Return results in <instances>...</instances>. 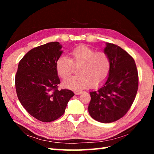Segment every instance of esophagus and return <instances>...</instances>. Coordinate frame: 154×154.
Instances as JSON below:
<instances>
[{"instance_id": "1", "label": "esophagus", "mask_w": 154, "mask_h": 154, "mask_svg": "<svg viewBox=\"0 0 154 154\" xmlns=\"http://www.w3.org/2000/svg\"><path fill=\"white\" fill-rule=\"evenodd\" d=\"M74 93L75 95H79L82 93V91H75Z\"/></svg>"}]
</instances>
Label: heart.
<instances>
[{
	"mask_svg": "<svg viewBox=\"0 0 154 154\" xmlns=\"http://www.w3.org/2000/svg\"><path fill=\"white\" fill-rule=\"evenodd\" d=\"M71 58L61 56L57 59V73L62 79L71 75L72 68L79 66L77 76L71 77L62 82L67 89L79 90L89 87H98L107 79L111 70V60L103 51L96 52L85 45L77 46L71 52Z\"/></svg>",
	"mask_w": 154,
	"mask_h": 154,
	"instance_id": "obj_1",
	"label": "heart"
}]
</instances>
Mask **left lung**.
<instances>
[{
	"label": "left lung",
	"mask_w": 154,
	"mask_h": 154,
	"mask_svg": "<svg viewBox=\"0 0 154 154\" xmlns=\"http://www.w3.org/2000/svg\"><path fill=\"white\" fill-rule=\"evenodd\" d=\"M104 52L110 58V72L102 87L90 92L88 112L96 121L111 123L130 109L136 97L139 77L134 59L120 47L106 43Z\"/></svg>",
	"instance_id": "obj_1"
}]
</instances>
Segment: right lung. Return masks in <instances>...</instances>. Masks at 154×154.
Masks as SVG:
<instances>
[{
    "label": "right lung",
    "mask_w": 154,
    "mask_h": 154,
    "mask_svg": "<svg viewBox=\"0 0 154 154\" xmlns=\"http://www.w3.org/2000/svg\"><path fill=\"white\" fill-rule=\"evenodd\" d=\"M62 46L48 43L30 50L18 64L15 75L17 98L24 108L38 120L50 122L64 114L75 94L69 90H58L60 83L56 69Z\"/></svg>",
    "instance_id": "1"
}]
</instances>
